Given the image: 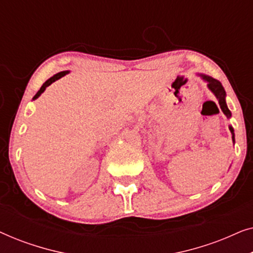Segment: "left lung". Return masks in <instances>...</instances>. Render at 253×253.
I'll list each match as a JSON object with an SVG mask.
<instances>
[{"instance_id": "left-lung-1", "label": "left lung", "mask_w": 253, "mask_h": 253, "mask_svg": "<svg viewBox=\"0 0 253 253\" xmlns=\"http://www.w3.org/2000/svg\"><path fill=\"white\" fill-rule=\"evenodd\" d=\"M202 77L205 79V81L209 82V87L211 91H212L214 94H215L216 99L219 100V105L221 107V109H222V112L224 115H226L227 117H230V110L228 109V107L226 105V100H224V98H226V92H224V88L222 84L219 81H216V79H214L212 77H209V76H204L202 75ZM231 133H233V140H235V137H234V130L233 127H229Z\"/></svg>"}]
</instances>
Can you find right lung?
I'll list each match as a JSON object with an SVG mask.
<instances>
[{
	"mask_svg": "<svg viewBox=\"0 0 253 253\" xmlns=\"http://www.w3.org/2000/svg\"><path fill=\"white\" fill-rule=\"evenodd\" d=\"M67 74H68L67 71H62V72H58V74H56V75H54L53 77H50L46 83H44V84H43L42 86H41V88L39 89V91H38L37 94L34 95L33 99H37L38 96H39V95L41 94V93H42V92L44 91V89H46V87H48V86H49V85L51 84V83H54L55 81H57V79H60L61 77H63V76L67 75Z\"/></svg>",
	"mask_w": 253,
	"mask_h": 253,
	"instance_id": "obj_1",
	"label": "right lung"
}]
</instances>
